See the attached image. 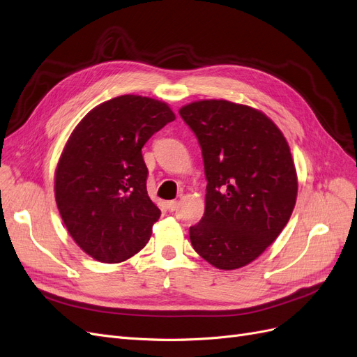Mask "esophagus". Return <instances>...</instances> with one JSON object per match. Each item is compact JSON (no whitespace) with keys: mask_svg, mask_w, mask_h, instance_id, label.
Returning <instances> with one entry per match:
<instances>
[{"mask_svg":"<svg viewBox=\"0 0 357 357\" xmlns=\"http://www.w3.org/2000/svg\"><path fill=\"white\" fill-rule=\"evenodd\" d=\"M178 206H179V203L175 202V200H172V202H167V203H166V208H167L169 212H175V211L178 209Z\"/></svg>","mask_w":357,"mask_h":357,"instance_id":"34e87169","label":"esophagus"}]
</instances>
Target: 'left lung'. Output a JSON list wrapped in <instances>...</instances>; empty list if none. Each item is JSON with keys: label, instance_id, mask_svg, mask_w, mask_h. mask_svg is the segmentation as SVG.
<instances>
[{"label": "left lung", "instance_id": "1", "mask_svg": "<svg viewBox=\"0 0 357 357\" xmlns=\"http://www.w3.org/2000/svg\"><path fill=\"white\" fill-rule=\"evenodd\" d=\"M182 120L202 146L206 208L194 250L220 270L257 259L289 221L298 181L283 133L266 114L222 99L188 103Z\"/></svg>", "mask_w": 357, "mask_h": 357}]
</instances>
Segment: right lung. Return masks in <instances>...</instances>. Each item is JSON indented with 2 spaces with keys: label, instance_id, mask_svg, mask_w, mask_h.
I'll return each instance as SVG.
<instances>
[{
  "label": "right lung",
  "instance_id": "right-lung-1",
  "mask_svg": "<svg viewBox=\"0 0 357 357\" xmlns=\"http://www.w3.org/2000/svg\"><path fill=\"white\" fill-rule=\"evenodd\" d=\"M174 120L165 102L123 95L91 109L71 133L56 167V204L91 258L123 262L148 243L162 212L148 197L142 146Z\"/></svg>",
  "mask_w": 357,
  "mask_h": 357
}]
</instances>
